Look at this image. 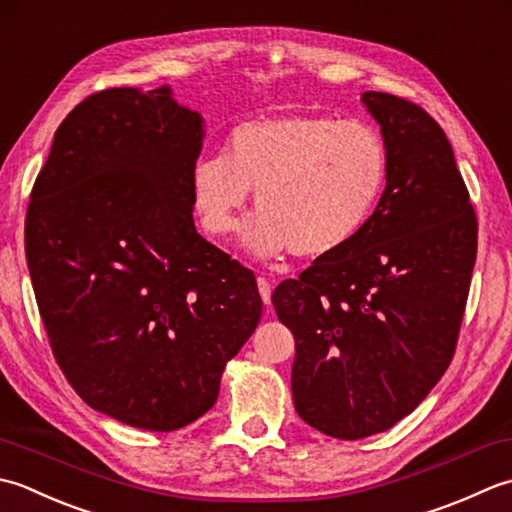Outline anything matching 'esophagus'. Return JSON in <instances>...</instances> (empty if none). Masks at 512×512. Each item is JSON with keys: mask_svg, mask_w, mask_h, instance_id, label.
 <instances>
[{"mask_svg": "<svg viewBox=\"0 0 512 512\" xmlns=\"http://www.w3.org/2000/svg\"><path fill=\"white\" fill-rule=\"evenodd\" d=\"M256 283H258L260 298H263V302H265V305L269 307V305H271V285H269V280L260 276V278L256 280Z\"/></svg>", "mask_w": 512, "mask_h": 512, "instance_id": "obj_1", "label": "esophagus"}]
</instances>
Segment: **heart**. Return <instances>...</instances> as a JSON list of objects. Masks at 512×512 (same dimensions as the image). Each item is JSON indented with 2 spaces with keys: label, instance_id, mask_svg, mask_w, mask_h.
I'll return each mask as SVG.
<instances>
[{
  "label": "heart",
  "instance_id": "obj_1",
  "mask_svg": "<svg viewBox=\"0 0 512 512\" xmlns=\"http://www.w3.org/2000/svg\"><path fill=\"white\" fill-rule=\"evenodd\" d=\"M387 179V143L373 125L278 114L238 123L223 154L198 156L190 196L205 232L227 236L254 192L258 212L243 227L245 249L327 258L356 241Z\"/></svg>",
  "mask_w": 512,
  "mask_h": 512
}]
</instances>
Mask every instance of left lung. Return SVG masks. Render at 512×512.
I'll return each instance as SVG.
<instances>
[{"label": "left lung", "mask_w": 512, "mask_h": 512, "mask_svg": "<svg viewBox=\"0 0 512 512\" xmlns=\"http://www.w3.org/2000/svg\"><path fill=\"white\" fill-rule=\"evenodd\" d=\"M389 179L347 247L271 294L296 340L291 393L320 433L362 440L398 424L451 364L477 256V218L444 130L415 103L364 92Z\"/></svg>", "instance_id": "left-lung-1"}]
</instances>
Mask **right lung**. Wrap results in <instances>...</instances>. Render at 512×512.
<instances>
[{
	"label": "right lung",
	"mask_w": 512,
	"mask_h": 512,
	"mask_svg": "<svg viewBox=\"0 0 512 512\" xmlns=\"http://www.w3.org/2000/svg\"><path fill=\"white\" fill-rule=\"evenodd\" d=\"M201 112L170 86L81 101L30 194L26 260L50 347L81 400L145 431L214 406L263 300L252 271L194 227Z\"/></svg>",
	"instance_id": "obj_1"
}]
</instances>
